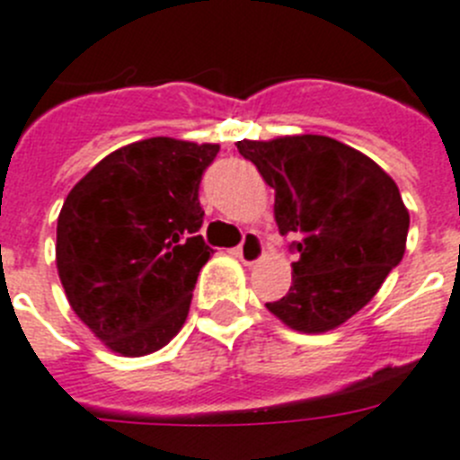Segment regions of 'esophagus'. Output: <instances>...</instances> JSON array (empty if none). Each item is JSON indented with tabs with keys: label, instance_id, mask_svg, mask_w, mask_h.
I'll list each match as a JSON object with an SVG mask.
<instances>
[{
	"label": "esophagus",
	"instance_id": "1",
	"mask_svg": "<svg viewBox=\"0 0 460 460\" xmlns=\"http://www.w3.org/2000/svg\"><path fill=\"white\" fill-rule=\"evenodd\" d=\"M235 256H238L245 266H252V263L261 261V256H263V240L256 234H245L243 243L235 247Z\"/></svg>",
	"mask_w": 460,
	"mask_h": 460
}]
</instances>
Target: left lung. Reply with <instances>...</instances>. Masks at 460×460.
<instances>
[{
	"label": "left lung",
	"instance_id": "8db88e82",
	"mask_svg": "<svg viewBox=\"0 0 460 460\" xmlns=\"http://www.w3.org/2000/svg\"><path fill=\"white\" fill-rule=\"evenodd\" d=\"M275 190V222L291 235V288L266 307L297 332H328L378 293L405 252L411 215L371 158L323 135L238 142Z\"/></svg>",
	"mask_w": 460,
	"mask_h": 460
}]
</instances>
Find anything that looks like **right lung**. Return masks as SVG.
Wrapping results in <instances>:
<instances>
[{
	"mask_svg": "<svg viewBox=\"0 0 460 460\" xmlns=\"http://www.w3.org/2000/svg\"><path fill=\"white\" fill-rule=\"evenodd\" d=\"M217 144L151 137L110 153L70 190L57 220V270L73 312L107 349L167 346L213 250L199 235V183Z\"/></svg>",
	"mask_w": 460,
	"mask_h": 460,
	"instance_id": "1",
	"label": "right lung"
}]
</instances>
